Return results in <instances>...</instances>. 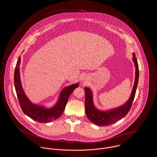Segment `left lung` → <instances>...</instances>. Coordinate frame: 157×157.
<instances>
[{"label": "left lung", "instance_id": "obj_1", "mask_svg": "<svg viewBox=\"0 0 157 157\" xmlns=\"http://www.w3.org/2000/svg\"><path fill=\"white\" fill-rule=\"evenodd\" d=\"M132 60L134 63L135 67L134 85L131 94V96L125 104L118 106V108H113L111 109L106 111L99 110L95 107L94 104L93 94L92 90L90 88L85 87V112L88 119L95 124L99 126L111 125L125 117L129 111L134 99L139 79V68L137 59L135 57L134 53H132Z\"/></svg>", "mask_w": 157, "mask_h": 157}]
</instances>
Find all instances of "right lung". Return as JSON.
<instances>
[{"instance_id":"add662e5","label":"right lung","mask_w":157,"mask_h":157,"mask_svg":"<svg viewBox=\"0 0 157 157\" xmlns=\"http://www.w3.org/2000/svg\"><path fill=\"white\" fill-rule=\"evenodd\" d=\"M21 59L19 56L15 67L14 83L17 97L23 112L32 120L40 123H49L57 120L63 112L69 96L73 90L79 86V83L72 84L62 90L57 102L51 108L33 104L23 89L19 69Z\"/></svg>"}]
</instances>
